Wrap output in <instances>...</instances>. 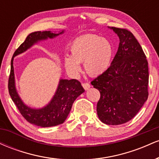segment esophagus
<instances>
[{"instance_id":"1","label":"esophagus","mask_w":159,"mask_h":159,"mask_svg":"<svg viewBox=\"0 0 159 159\" xmlns=\"http://www.w3.org/2000/svg\"><path fill=\"white\" fill-rule=\"evenodd\" d=\"M82 86H83V87L86 90H88V89L90 87V84L89 83H83L82 84Z\"/></svg>"}]
</instances>
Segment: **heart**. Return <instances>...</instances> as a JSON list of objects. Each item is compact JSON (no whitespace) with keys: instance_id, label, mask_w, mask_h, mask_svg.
<instances>
[{"instance_id":"heart-1","label":"heart","mask_w":159,"mask_h":159,"mask_svg":"<svg viewBox=\"0 0 159 159\" xmlns=\"http://www.w3.org/2000/svg\"><path fill=\"white\" fill-rule=\"evenodd\" d=\"M114 46L108 39L96 34H88L74 40L70 46V56L63 58L66 69L72 74L80 71L84 63L85 72L90 76L102 75L110 66Z\"/></svg>"}]
</instances>
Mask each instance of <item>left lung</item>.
<instances>
[{
	"label": "left lung",
	"mask_w": 159,
	"mask_h": 159,
	"mask_svg": "<svg viewBox=\"0 0 159 159\" xmlns=\"http://www.w3.org/2000/svg\"><path fill=\"white\" fill-rule=\"evenodd\" d=\"M120 38L117 52L109 68L91 84L100 92L99 120L107 125L131 120L148 98V62L141 46L129 30L111 27Z\"/></svg>",
	"instance_id": "obj_1"
}]
</instances>
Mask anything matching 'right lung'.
<instances>
[{
  "label": "right lung",
  "instance_id": "add662e5",
  "mask_svg": "<svg viewBox=\"0 0 159 159\" xmlns=\"http://www.w3.org/2000/svg\"><path fill=\"white\" fill-rule=\"evenodd\" d=\"M63 32V30L59 34H54L51 31L31 33L27 36L22 44L16 49L11 60L10 74L8 81L9 93L23 117L30 123L40 127L55 126L64 123L75 100L84 92V89L78 80L61 79L55 94L50 102L42 108H31L23 102L16 89L13 59L14 57L25 52L39 41L45 40L48 38L53 39Z\"/></svg>",
  "mask_w": 159,
  "mask_h": 159
}]
</instances>
